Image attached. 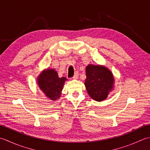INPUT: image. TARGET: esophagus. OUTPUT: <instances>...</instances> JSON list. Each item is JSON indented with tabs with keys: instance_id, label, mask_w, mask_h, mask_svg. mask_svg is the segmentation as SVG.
<instances>
[{
	"instance_id": "1",
	"label": "esophagus",
	"mask_w": 150,
	"mask_h": 150,
	"mask_svg": "<svg viewBox=\"0 0 150 150\" xmlns=\"http://www.w3.org/2000/svg\"><path fill=\"white\" fill-rule=\"evenodd\" d=\"M78 76H79V73H78V72H76L74 75V76H73V77H72V78H73V79H78Z\"/></svg>"
}]
</instances>
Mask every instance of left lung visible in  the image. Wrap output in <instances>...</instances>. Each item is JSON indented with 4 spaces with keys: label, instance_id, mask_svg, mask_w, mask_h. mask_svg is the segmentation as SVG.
I'll use <instances>...</instances> for the list:
<instances>
[{
    "label": "left lung",
    "instance_id": "obj_1",
    "mask_svg": "<svg viewBox=\"0 0 150 150\" xmlns=\"http://www.w3.org/2000/svg\"><path fill=\"white\" fill-rule=\"evenodd\" d=\"M111 72L103 66L88 65L86 67L85 85L88 94L96 101L104 100L113 86Z\"/></svg>",
    "mask_w": 150,
    "mask_h": 150
}]
</instances>
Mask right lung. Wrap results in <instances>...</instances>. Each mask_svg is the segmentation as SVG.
Listing matches in <instances>:
<instances>
[{
    "label": "right lung",
    "instance_id": "add662e5",
    "mask_svg": "<svg viewBox=\"0 0 150 150\" xmlns=\"http://www.w3.org/2000/svg\"><path fill=\"white\" fill-rule=\"evenodd\" d=\"M38 83L41 91L50 99L56 100L59 98L67 78H59L56 71L47 69L44 71L38 78Z\"/></svg>",
    "mask_w": 150,
    "mask_h": 150
}]
</instances>
